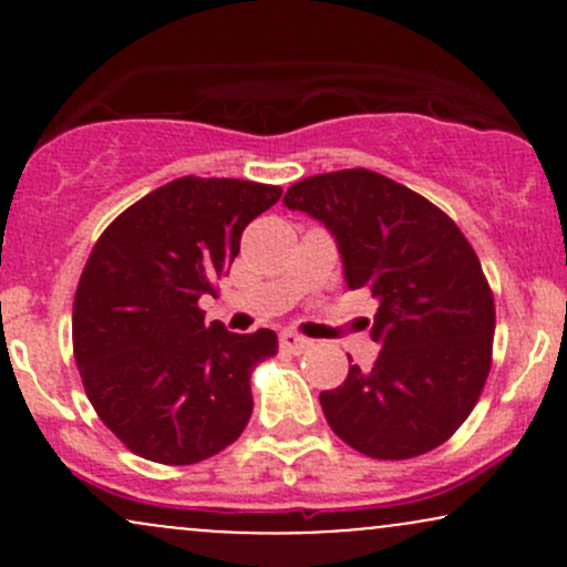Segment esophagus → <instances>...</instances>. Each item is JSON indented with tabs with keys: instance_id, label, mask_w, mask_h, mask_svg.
<instances>
[{
	"instance_id": "1",
	"label": "esophagus",
	"mask_w": 567,
	"mask_h": 567,
	"mask_svg": "<svg viewBox=\"0 0 567 567\" xmlns=\"http://www.w3.org/2000/svg\"><path fill=\"white\" fill-rule=\"evenodd\" d=\"M279 347H282V351H290V354H303V351H309L311 341L309 338L292 333V330H285V333L279 336Z\"/></svg>"
}]
</instances>
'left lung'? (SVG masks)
<instances>
[{
	"label": "left lung",
	"mask_w": 567,
	"mask_h": 567,
	"mask_svg": "<svg viewBox=\"0 0 567 567\" xmlns=\"http://www.w3.org/2000/svg\"><path fill=\"white\" fill-rule=\"evenodd\" d=\"M285 207L324 224L349 290L379 301L375 365H349L320 394L330 429L370 458L434 451L470 419L491 373L496 306L470 239L426 197L365 167L298 181Z\"/></svg>",
	"instance_id": "1"
}]
</instances>
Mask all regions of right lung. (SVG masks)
I'll use <instances>...</instances> for the list:
<instances>
[{
    "mask_svg": "<svg viewBox=\"0 0 567 567\" xmlns=\"http://www.w3.org/2000/svg\"><path fill=\"white\" fill-rule=\"evenodd\" d=\"M282 188L237 178H175L97 237L76 285L74 360L97 419L141 458L186 466L245 432L250 373L277 354L275 330L205 324L239 237Z\"/></svg>",
    "mask_w": 567,
    "mask_h": 567,
    "instance_id": "right-lung-1",
    "label": "right lung"
}]
</instances>
